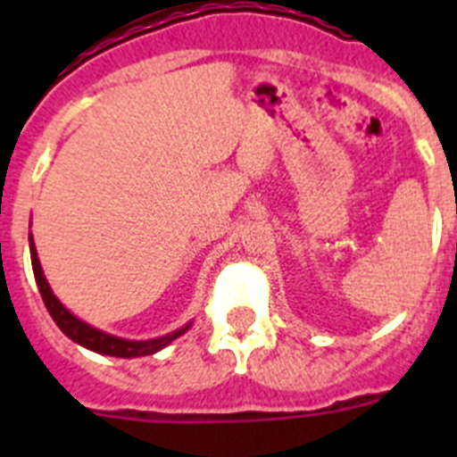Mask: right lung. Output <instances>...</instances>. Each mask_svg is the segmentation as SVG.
<instances>
[{
  "instance_id": "add662e5",
  "label": "right lung",
  "mask_w": 457,
  "mask_h": 457,
  "mask_svg": "<svg viewBox=\"0 0 457 457\" xmlns=\"http://www.w3.org/2000/svg\"><path fill=\"white\" fill-rule=\"evenodd\" d=\"M29 247H31V268H34V277H36V284H38L40 290V297L46 302L47 311H50L52 320L59 325L63 334L68 338H72L75 343L84 345V348L93 350V353H100V354H112V357H144V354H153L157 350H162L164 345L173 341V338H179L180 334H185L189 329L183 327L179 332L169 334V337L162 338H153V341H125V338H116V337H109V334L98 332V329H93L88 327L87 322L78 320V318L72 316L71 311L63 309V304L56 300L54 295H52L50 286H47L46 277H43V270H40L38 263V256H36V247H34V240H29Z\"/></svg>"
}]
</instances>
